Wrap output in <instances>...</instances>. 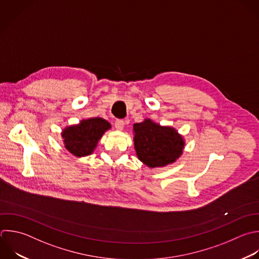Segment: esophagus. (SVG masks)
I'll use <instances>...</instances> for the list:
<instances>
[{
	"mask_svg": "<svg viewBox=\"0 0 259 259\" xmlns=\"http://www.w3.org/2000/svg\"><path fill=\"white\" fill-rule=\"evenodd\" d=\"M114 125H115V128L118 130V131H121L124 126V121L123 119H116L115 122H114Z\"/></svg>",
	"mask_w": 259,
	"mask_h": 259,
	"instance_id": "esophagus-1",
	"label": "esophagus"
}]
</instances>
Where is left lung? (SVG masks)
Listing matches in <instances>:
<instances>
[{
  "label": "left lung",
  "instance_id": "left-lung-1",
  "mask_svg": "<svg viewBox=\"0 0 259 259\" xmlns=\"http://www.w3.org/2000/svg\"><path fill=\"white\" fill-rule=\"evenodd\" d=\"M135 148L139 159L149 167L173 163L182 153L184 142L177 132L151 119L134 124Z\"/></svg>",
  "mask_w": 259,
  "mask_h": 259
}]
</instances>
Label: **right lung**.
Returning <instances> with one entry per match:
<instances>
[{"label":"right lung","mask_w":259,"mask_h":259,"mask_svg":"<svg viewBox=\"0 0 259 259\" xmlns=\"http://www.w3.org/2000/svg\"><path fill=\"white\" fill-rule=\"evenodd\" d=\"M110 123L100 117L82 120L80 124L64 130L62 137L69 152L78 157L90 155Z\"/></svg>","instance_id":"obj_1"}]
</instances>
